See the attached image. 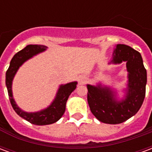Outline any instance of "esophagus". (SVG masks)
I'll return each instance as SVG.
<instances>
[{
	"label": "esophagus",
	"mask_w": 152,
	"mask_h": 152,
	"mask_svg": "<svg viewBox=\"0 0 152 152\" xmlns=\"http://www.w3.org/2000/svg\"><path fill=\"white\" fill-rule=\"evenodd\" d=\"M82 83H85V80H84V81H82Z\"/></svg>",
	"instance_id": "1"
}]
</instances>
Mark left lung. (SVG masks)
Returning a JSON list of instances; mask_svg holds the SVG:
<instances>
[{
    "label": "left lung",
    "instance_id": "left-lung-1",
    "mask_svg": "<svg viewBox=\"0 0 152 152\" xmlns=\"http://www.w3.org/2000/svg\"><path fill=\"white\" fill-rule=\"evenodd\" d=\"M112 59L114 63L126 61L129 72V88L126 99L116 102L108 89L87 86V100L90 111L105 124H121L136 114L145 99L147 70L139 52L126 45L119 44Z\"/></svg>",
    "mask_w": 152,
    "mask_h": 152
}]
</instances>
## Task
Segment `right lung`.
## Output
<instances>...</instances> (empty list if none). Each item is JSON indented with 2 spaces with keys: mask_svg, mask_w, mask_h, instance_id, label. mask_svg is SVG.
<instances>
[{
  "mask_svg": "<svg viewBox=\"0 0 152 152\" xmlns=\"http://www.w3.org/2000/svg\"><path fill=\"white\" fill-rule=\"evenodd\" d=\"M46 49L45 45H29L23 49L18 53L15 54L13 58L10 61V64L8 70L6 71L5 74V84L8 90L9 99L11 106L15 111V112L25 119L26 121L30 122L31 124H37V125H45L55 123L63 116L66 109V102L68 99V97L72 94L76 87V82H72L66 84L64 86H60L58 92L53 103L45 110L41 112H36V113H28L18 107L16 105L15 100L12 96V80L15 76V73L18 71V67L24 63L26 60L30 58L35 54L42 52Z\"/></svg>",
  "mask_w": 152,
  "mask_h": 152,
  "instance_id": "obj_1",
  "label": "right lung"
}]
</instances>
